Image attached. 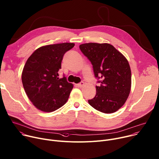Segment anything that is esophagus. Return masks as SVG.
I'll return each mask as SVG.
<instances>
[{"label":"esophagus","mask_w":159,"mask_h":159,"mask_svg":"<svg viewBox=\"0 0 159 159\" xmlns=\"http://www.w3.org/2000/svg\"><path fill=\"white\" fill-rule=\"evenodd\" d=\"M76 85H77V87H79V88H82V87L84 86V82L81 81V83H78V84H77Z\"/></svg>","instance_id":"esophagus-1"}]
</instances>
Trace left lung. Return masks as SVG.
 <instances>
[{
    "label": "left lung",
    "mask_w": 159,
    "mask_h": 159,
    "mask_svg": "<svg viewBox=\"0 0 159 159\" xmlns=\"http://www.w3.org/2000/svg\"><path fill=\"white\" fill-rule=\"evenodd\" d=\"M91 62L95 76L101 80L89 104L104 113H113L124 106L131 89V70L125 56L108 43H89L80 45Z\"/></svg>",
    "instance_id": "1"
}]
</instances>
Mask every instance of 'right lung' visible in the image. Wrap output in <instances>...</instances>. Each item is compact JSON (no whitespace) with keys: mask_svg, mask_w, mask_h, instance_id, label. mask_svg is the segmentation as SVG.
Masks as SVG:
<instances>
[{"mask_svg":"<svg viewBox=\"0 0 159 159\" xmlns=\"http://www.w3.org/2000/svg\"><path fill=\"white\" fill-rule=\"evenodd\" d=\"M75 43L50 44L38 48L24 66L21 80L33 105L44 112H52L67 101L73 84L66 78H58V70L66 52Z\"/></svg>","mask_w":159,"mask_h":159,"instance_id":"obj_1","label":"right lung"}]
</instances>
